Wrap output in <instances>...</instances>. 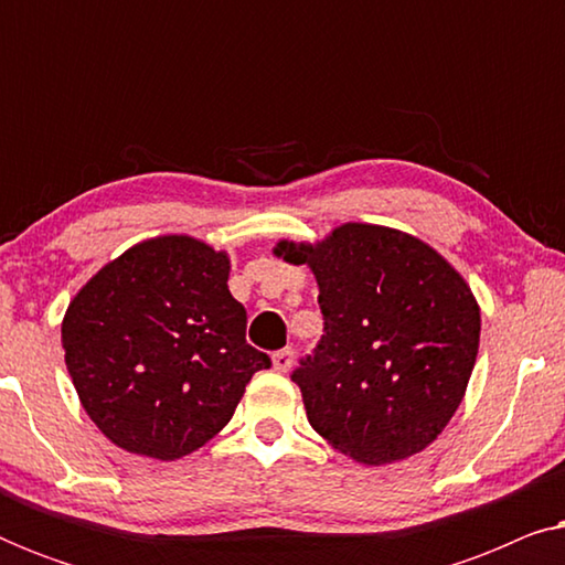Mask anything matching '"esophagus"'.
Returning a JSON list of instances; mask_svg holds the SVG:
<instances>
[{
	"label": "esophagus",
	"instance_id": "1",
	"mask_svg": "<svg viewBox=\"0 0 565 565\" xmlns=\"http://www.w3.org/2000/svg\"><path fill=\"white\" fill-rule=\"evenodd\" d=\"M273 367L277 370V373H288V370L292 367V350H290V347H285V350L273 354Z\"/></svg>",
	"mask_w": 565,
	"mask_h": 565
}]
</instances>
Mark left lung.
Instances as JSON below:
<instances>
[{
	"label": "left lung",
	"instance_id": "left-lung-1",
	"mask_svg": "<svg viewBox=\"0 0 565 565\" xmlns=\"http://www.w3.org/2000/svg\"><path fill=\"white\" fill-rule=\"evenodd\" d=\"M319 282L323 337L292 373L311 427L365 466L422 452L458 412L481 342L462 275L406 231L342 223L321 242L275 244Z\"/></svg>",
	"mask_w": 565,
	"mask_h": 565
}]
</instances>
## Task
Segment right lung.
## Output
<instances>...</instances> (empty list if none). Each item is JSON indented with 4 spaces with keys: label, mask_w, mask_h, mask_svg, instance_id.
I'll use <instances>...</instances> for the list:
<instances>
[{
    "label": "right lung",
    "mask_w": 565,
    "mask_h": 565,
    "mask_svg": "<svg viewBox=\"0 0 565 565\" xmlns=\"http://www.w3.org/2000/svg\"><path fill=\"white\" fill-rule=\"evenodd\" d=\"M231 259L188 234L134 244L92 275L61 323L66 370L89 419L122 450L180 460L226 427L269 367L246 344Z\"/></svg>",
    "instance_id": "right-lung-1"
}]
</instances>
